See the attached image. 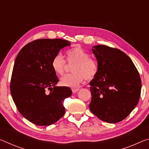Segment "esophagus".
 <instances>
[{"label":"esophagus","instance_id":"esophagus-1","mask_svg":"<svg viewBox=\"0 0 149 149\" xmlns=\"http://www.w3.org/2000/svg\"><path fill=\"white\" fill-rule=\"evenodd\" d=\"M79 90V88H74V89H72V92L74 93H76V92H77Z\"/></svg>","mask_w":149,"mask_h":149}]
</instances>
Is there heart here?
I'll return each mask as SVG.
<instances>
[{"mask_svg":"<svg viewBox=\"0 0 149 149\" xmlns=\"http://www.w3.org/2000/svg\"><path fill=\"white\" fill-rule=\"evenodd\" d=\"M67 60L70 64H74L72 74L64 75L60 79V84L68 87H76L85 79L91 80L97 75L99 67L97 62L90 58V54L80 47L68 50L66 52ZM51 66L56 75L64 74L67 68L66 61L58 53L53 58Z\"/></svg>","mask_w":149,"mask_h":149,"instance_id":"b5f03b06","label":"heart"}]
</instances>
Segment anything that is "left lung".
<instances>
[{
    "label": "left lung",
    "mask_w": 149,
    "mask_h": 149,
    "mask_svg": "<svg viewBox=\"0 0 149 149\" xmlns=\"http://www.w3.org/2000/svg\"><path fill=\"white\" fill-rule=\"evenodd\" d=\"M93 48L99 70L90 81V110L104 122H121L139 100V74L130 58L120 50L101 45Z\"/></svg>",
    "instance_id": "obj_1"
}]
</instances>
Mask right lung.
I'll return each mask as SVG.
<instances>
[{
    "label": "right lung",
    "instance_id": "obj_1",
    "mask_svg": "<svg viewBox=\"0 0 149 149\" xmlns=\"http://www.w3.org/2000/svg\"><path fill=\"white\" fill-rule=\"evenodd\" d=\"M70 45L60 39H37L27 44L17 55L11 95L20 114L34 124L52 125L65 114L64 100L72 92L70 87L56 86L58 78L51 62L60 50Z\"/></svg>",
    "mask_w": 149,
    "mask_h": 149
}]
</instances>
